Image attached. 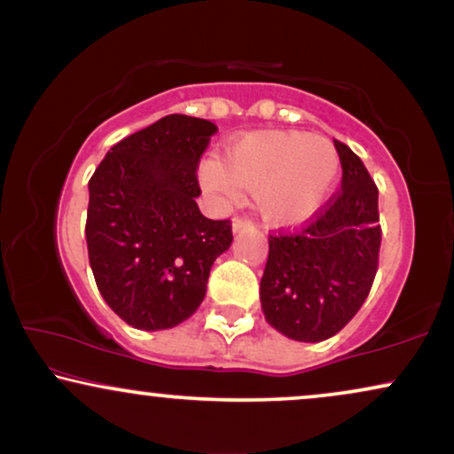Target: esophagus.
<instances>
[{"mask_svg": "<svg viewBox=\"0 0 454 454\" xmlns=\"http://www.w3.org/2000/svg\"><path fill=\"white\" fill-rule=\"evenodd\" d=\"M247 227H252V223L247 221V219H241V216H235V219L231 221V229H233V233H239L241 229H247Z\"/></svg>", "mask_w": 454, "mask_h": 454, "instance_id": "1", "label": "esophagus"}]
</instances>
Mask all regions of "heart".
<instances>
[{
  "label": "heart",
  "instance_id": "b5f03b06",
  "mask_svg": "<svg viewBox=\"0 0 454 454\" xmlns=\"http://www.w3.org/2000/svg\"><path fill=\"white\" fill-rule=\"evenodd\" d=\"M339 167L337 148L322 136L252 132L231 142L223 159H204L198 179L221 207L238 204L247 190L266 223L295 225L322 207Z\"/></svg>",
  "mask_w": 454,
  "mask_h": 454
}]
</instances>
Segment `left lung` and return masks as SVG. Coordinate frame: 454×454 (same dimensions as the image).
<instances>
[{
	"label": "left lung",
	"instance_id": "1",
	"mask_svg": "<svg viewBox=\"0 0 454 454\" xmlns=\"http://www.w3.org/2000/svg\"><path fill=\"white\" fill-rule=\"evenodd\" d=\"M343 182L297 233L269 239L260 303L269 325L301 343L337 334L370 294L380 252L378 188L362 159L334 140Z\"/></svg>",
	"mask_w": 454,
	"mask_h": 454
}]
</instances>
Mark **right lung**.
<instances>
[{"mask_svg": "<svg viewBox=\"0 0 454 454\" xmlns=\"http://www.w3.org/2000/svg\"><path fill=\"white\" fill-rule=\"evenodd\" d=\"M216 126L173 114L105 154L89 182L86 246L107 306L138 331L188 320L210 266L229 250V221L198 208L196 167Z\"/></svg>", "mask_w": 454, "mask_h": 454, "instance_id": "add662e5", "label": "right lung"}]
</instances>
